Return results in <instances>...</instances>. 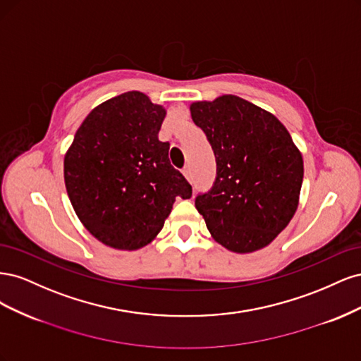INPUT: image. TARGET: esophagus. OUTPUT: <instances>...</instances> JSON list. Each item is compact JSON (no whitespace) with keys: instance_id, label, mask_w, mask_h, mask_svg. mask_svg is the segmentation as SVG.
<instances>
[{"instance_id":"1","label":"esophagus","mask_w":361,"mask_h":361,"mask_svg":"<svg viewBox=\"0 0 361 361\" xmlns=\"http://www.w3.org/2000/svg\"><path fill=\"white\" fill-rule=\"evenodd\" d=\"M182 173H183L185 178H187L188 180H191V170H190V167H185V169L182 170Z\"/></svg>"}]
</instances>
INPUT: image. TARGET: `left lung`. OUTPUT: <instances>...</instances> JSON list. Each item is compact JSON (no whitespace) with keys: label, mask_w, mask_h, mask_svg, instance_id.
I'll list each match as a JSON object with an SVG mask.
<instances>
[{"label":"left lung","mask_w":361,"mask_h":361,"mask_svg":"<svg viewBox=\"0 0 361 361\" xmlns=\"http://www.w3.org/2000/svg\"><path fill=\"white\" fill-rule=\"evenodd\" d=\"M190 111L216 161L212 188L195 197L207 231L235 253L267 247L298 207L301 152L274 114L235 94L192 102Z\"/></svg>","instance_id":"8db88e82"}]
</instances>
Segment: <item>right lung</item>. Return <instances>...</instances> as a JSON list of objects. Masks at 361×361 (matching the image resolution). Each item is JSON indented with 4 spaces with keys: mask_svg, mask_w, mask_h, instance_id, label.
Listing matches in <instances>:
<instances>
[{
    "mask_svg": "<svg viewBox=\"0 0 361 361\" xmlns=\"http://www.w3.org/2000/svg\"><path fill=\"white\" fill-rule=\"evenodd\" d=\"M166 108L141 92L97 105L64 155V183L80 221L117 250L154 241L176 197L190 199L188 180L169 159L158 133Z\"/></svg>",
    "mask_w": 361,
    "mask_h": 361,
    "instance_id": "right-lung-1",
    "label": "right lung"
}]
</instances>
